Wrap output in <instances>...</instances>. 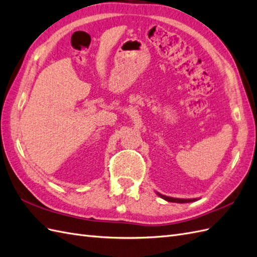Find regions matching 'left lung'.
Returning a JSON list of instances; mask_svg holds the SVG:
<instances>
[{
  "label": "left lung",
  "instance_id": "obj_1",
  "mask_svg": "<svg viewBox=\"0 0 257 257\" xmlns=\"http://www.w3.org/2000/svg\"><path fill=\"white\" fill-rule=\"evenodd\" d=\"M157 195L161 196L162 199H164L165 201L168 202H175V203H190V202H195L197 199H176V197H170V196H166V195H163L159 192H156Z\"/></svg>",
  "mask_w": 257,
  "mask_h": 257
}]
</instances>
